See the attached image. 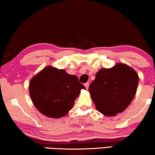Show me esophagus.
<instances>
[{
    "label": "esophagus",
    "instance_id": "34e87169",
    "mask_svg": "<svg viewBox=\"0 0 155 155\" xmlns=\"http://www.w3.org/2000/svg\"><path fill=\"white\" fill-rule=\"evenodd\" d=\"M84 86H85V87H86V89H88V87H89V83H88V82L86 83V84H84Z\"/></svg>",
    "mask_w": 155,
    "mask_h": 155
}]
</instances>
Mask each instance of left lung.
<instances>
[{
    "instance_id": "left-lung-1",
    "label": "left lung",
    "mask_w": 155,
    "mask_h": 155,
    "mask_svg": "<svg viewBox=\"0 0 155 155\" xmlns=\"http://www.w3.org/2000/svg\"><path fill=\"white\" fill-rule=\"evenodd\" d=\"M139 77L132 67L118 63L112 68L100 69L88 91L95 107L104 116L124 112L135 97Z\"/></svg>"
}]
</instances>
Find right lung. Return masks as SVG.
<instances>
[{
    "mask_svg": "<svg viewBox=\"0 0 155 155\" xmlns=\"http://www.w3.org/2000/svg\"><path fill=\"white\" fill-rule=\"evenodd\" d=\"M81 89H86L75 75L64 69L47 66L30 81L31 101L41 114L58 119L68 114Z\"/></svg>",
    "mask_w": 155,
    "mask_h": 155,
    "instance_id": "obj_1",
    "label": "right lung"
}]
</instances>
